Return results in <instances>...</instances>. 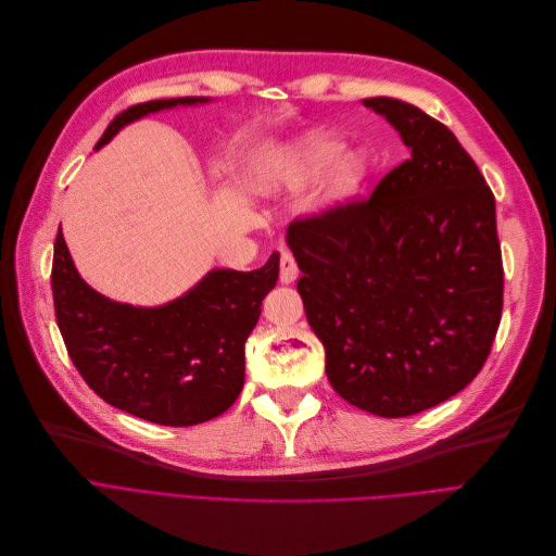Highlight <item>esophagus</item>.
Masks as SVG:
<instances>
[{
	"mask_svg": "<svg viewBox=\"0 0 556 556\" xmlns=\"http://www.w3.org/2000/svg\"><path fill=\"white\" fill-rule=\"evenodd\" d=\"M299 274L301 271H299V264H296L292 251L280 249V282H285V285L294 282L299 278Z\"/></svg>",
	"mask_w": 556,
	"mask_h": 556,
	"instance_id": "34e87169",
	"label": "esophagus"
}]
</instances>
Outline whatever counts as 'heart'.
Masks as SVG:
<instances>
[{
    "instance_id": "heart-1",
    "label": "heart",
    "mask_w": 556,
    "mask_h": 556,
    "mask_svg": "<svg viewBox=\"0 0 556 556\" xmlns=\"http://www.w3.org/2000/svg\"><path fill=\"white\" fill-rule=\"evenodd\" d=\"M321 177V190L328 203H343L351 199L368 174L364 153L341 149V142L326 130H309L289 144L274 167L267 172L269 185L301 190Z\"/></svg>"
}]
</instances>
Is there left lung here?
<instances>
[{"mask_svg": "<svg viewBox=\"0 0 556 556\" xmlns=\"http://www.w3.org/2000/svg\"><path fill=\"white\" fill-rule=\"evenodd\" d=\"M364 105L399 130L409 157L368 199L292 222L287 244L332 389L401 418L482 371L505 271L493 192L453 130L401 99Z\"/></svg>", "mask_w": 556, "mask_h": 556, "instance_id": "1", "label": "left lung"}]
</instances>
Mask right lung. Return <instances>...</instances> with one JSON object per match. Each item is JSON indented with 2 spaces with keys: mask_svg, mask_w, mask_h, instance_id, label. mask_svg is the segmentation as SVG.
<instances>
[{
  "mask_svg": "<svg viewBox=\"0 0 556 556\" xmlns=\"http://www.w3.org/2000/svg\"><path fill=\"white\" fill-rule=\"evenodd\" d=\"M155 99L119 113L97 149L149 113L205 103ZM274 253L255 271L213 269L188 294L157 307L101 296L78 276L63 232L54 244L51 292L67 353L109 405L157 426L188 428L224 414L244 387V343L278 280Z\"/></svg>",
  "mask_w": 556,
  "mask_h": 556,
  "instance_id": "1",
  "label": "right lung"
}]
</instances>
